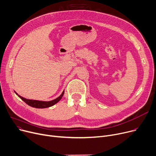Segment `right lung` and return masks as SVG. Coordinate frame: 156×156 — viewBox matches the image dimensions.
Wrapping results in <instances>:
<instances>
[{
  "instance_id": "add662e5",
  "label": "right lung",
  "mask_w": 156,
  "mask_h": 156,
  "mask_svg": "<svg viewBox=\"0 0 156 156\" xmlns=\"http://www.w3.org/2000/svg\"><path fill=\"white\" fill-rule=\"evenodd\" d=\"M64 92L65 91H63L62 93L60 95V96H58V98H57L56 99H55L51 101H38V100H33V99H26L25 98H23L20 95H18L17 93H16L15 92V93L19 96L24 102H25L27 105H28L29 106L33 107V108H49L51 107L52 106H53L54 105H55L56 103H57L59 101L62 99V96H63Z\"/></svg>"
}]
</instances>
